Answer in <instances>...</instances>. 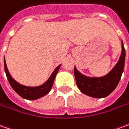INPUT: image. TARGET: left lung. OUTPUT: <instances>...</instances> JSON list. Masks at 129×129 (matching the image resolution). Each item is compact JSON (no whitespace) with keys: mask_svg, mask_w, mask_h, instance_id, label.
<instances>
[{"mask_svg":"<svg viewBox=\"0 0 129 129\" xmlns=\"http://www.w3.org/2000/svg\"><path fill=\"white\" fill-rule=\"evenodd\" d=\"M126 52L122 42V52L116 65L106 76L102 77H87L83 76L74 67L76 84L80 90L88 96L102 98L109 95L118 85L124 68Z\"/></svg>","mask_w":129,"mask_h":129,"instance_id":"left-lung-1","label":"left lung"}]
</instances>
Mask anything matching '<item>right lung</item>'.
Masks as SVG:
<instances>
[{
  "instance_id": "add662e5",
  "label": "right lung",
  "mask_w": 129,
  "mask_h": 129,
  "mask_svg": "<svg viewBox=\"0 0 129 129\" xmlns=\"http://www.w3.org/2000/svg\"><path fill=\"white\" fill-rule=\"evenodd\" d=\"M59 67H60V65H59L54 70V71L53 72L52 75L50 76L49 80L44 84L38 87H27L18 83L16 81H15L13 79L12 77L11 76V75L9 74L8 70L6 63L5 59H4L5 72H6V77H7L8 80L10 83L11 86L12 87L13 89L20 96L22 97L23 98L28 99V100H36V99H38L39 98H42L44 95H47V93L50 91L52 85H53V82H54V78L57 75V72H58Z\"/></svg>"
}]
</instances>
